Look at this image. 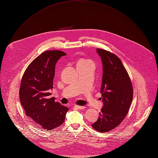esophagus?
Masks as SVG:
<instances>
[{
    "instance_id": "34e87169",
    "label": "esophagus",
    "mask_w": 158,
    "mask_h": 158,
    "mask_svg": "<svg viewBox=\"0 0 158 158\" xmlns=\"http://www.w3.org/2000/svg\"><path fill=\"white\" fill-rule=\"evenodd\" d=\"M74 108L76 109H84L85 106H78V105H75Z\"/></svg>"
}]
</instances>
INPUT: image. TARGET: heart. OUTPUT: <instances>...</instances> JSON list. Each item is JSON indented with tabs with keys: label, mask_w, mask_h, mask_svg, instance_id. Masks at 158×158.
<instances>
[{
	"label": "heart",
	"mask_w": 158,
	"mask_h": 158,
	"mask_svg": "<svg viewBox=\"0 0 158 158\" xmlns=\"http://www.w3.org/2000/svg\"><path fill=\"white\" fill-rule=\"evenodd\" d=\"M90 63V62H89V61H86V60H81L78 63Z\"/></svg>",
	"instance_id": "heart-1"
}]
</instances>
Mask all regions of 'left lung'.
Returning <instances> with one entry per match:
<instances>
[{
  "instance_id": "obj_1",
  "label": "left lung",
  "mask_w": 158,
  "mask_h": 158,
  "mask_svg": "<svg viewBox=\"0 0 158 158\" xmlns=\"http://www.w3.org/2000/svg\"><path fill=\"white\" fill-rule=\"evenodd\" d=\"M102 64L101 93L103 106L92 127L100 132L117 127L125 119L133 99V88L121 60L115 54L98 48Z\"/></svg>"
}]
</instances>
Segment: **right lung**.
I'll use <instances>...</instances> for the list:
<instances>
[{
	"mask_svg": "<svg viewBox=\"0 0 158 158\" xmlns=\"http://www.w3.org/2000/svg\"><path fill=\"white\" fill-rule=\"evenodd\" d=\"M66 54L59 50L46 51L34 59L25 70L19 98L26 115L39 127L50 130L65 119L68 108L50 98L57 60Z\"/></svg>",
	"mask_w": 158,
	"mask_h": 158,
	"instance_id": "obj_1",
	"label": "right lung"
}]
</instances>
